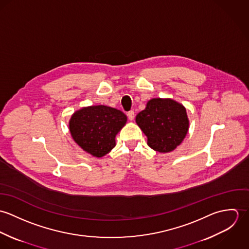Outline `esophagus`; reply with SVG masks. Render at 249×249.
Here are the masks:
<instances>
[{"label": "esophagus", "instance_id": "esophagus-1", "mask_svg": "<svg viewBox=\"0 0 249 249\" xmlns=\"http://www.w3.org/2000/svg\"><path fill=\"white\" fill-rule=\"evenodd\" d=\"M126 115H127V118H128V120H130V121H133V119H134V111H133V110H130V111H128Z\"/></svg>", "mask_w": 249, "mask_h": 249}]
</instances>
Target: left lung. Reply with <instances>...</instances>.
<instances>
[{"instance_id":"left-lung-1","label":"left lung","mask_w":249,"mask_h":249,"mask_svg":"<svg viewBox=\"0 0 249 249\" xmlns=\"http://www.w3.org/2000/svg\"><path fill=\"white\" fill-rule=\"evenodd\" d=\"M136 123L146 135L147 144L159 152L174 150L189 129L185 107L173 100H150L137 114Z\"/></svg>"}]
</instances>
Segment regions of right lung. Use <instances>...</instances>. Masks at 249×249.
Wrapping results in <instances>:
<instances>
[{
    "label": "right lung",
    "mask_w": 249,
    "mask_h": 249,
    "mask_svg": "<svg viewBox=\"0 0 249 249\" xmlns=\"http://www.w3.org/2000/svg\"><path fill=\"white\" fill-rule=\"evenodd\" d=\"M124 112L106 106L82 108L71 116V137L83 150L103 157L115 146V137L126 123Z\"/></svg>",
    "instance_id": "right-lung-1"
}]
</instances>
